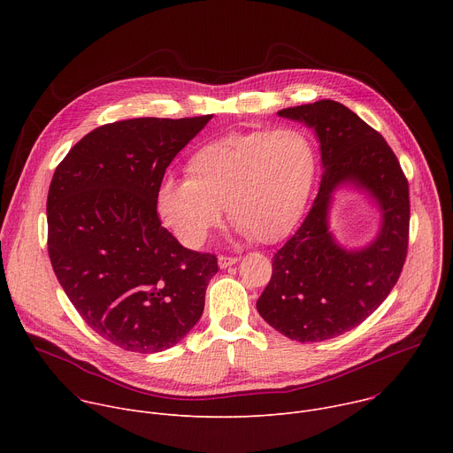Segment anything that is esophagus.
<instances>
[{
    "label": "esophagus",
    "instance_id": "34e87169",
    "mask_svg": "<svg viewBox=\"0 0 453 453\" xmlns=\"http://www.w3.org/2000/svg\"><path fill=\"white\" fill-rule=\"evenodd\" d=\"M238 262V257H231V256H219V267L220 269H227L231 265H234Z\"/></svg>",
    "mask_w": 453,
    "mask_h": 453
}]
</instances>
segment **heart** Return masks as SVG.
<instances>
[{
  "instance_id": "1",
  "label": "heart",
  "mask_w": 453,
  "mask_h": 453,
  "mask_svg": "<svg viewBox=\"0 0 453 453\" xmlns=\"http://www.w3.org/2000/svg\"><path fill=\"white\" fill-rule=\"evenodd\" d=\"M317 172L310 140L296 128L231 133L201 145L188 179L165 177L156 191L163 224L186 247H201L222 222L262 243L287 238L301 220Z\"/></svg>"
}]
</instances>
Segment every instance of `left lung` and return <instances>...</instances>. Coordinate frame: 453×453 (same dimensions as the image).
Returning a JSON list of instances; mask_svg holds the SVG:
<instances>
[{
  "mask_svg": "<svg viewBox=\"0 0 453 453\" xmlns=\"http://www.w3.org/2000/svg\"><path fill=\"white\" fill-rule=\"evenodd\" d=\"M278 114L315 133L322 177L308 217L274 254L256 308L285 337L320 342L358 326L396 285L409 245V184L391 147L346 105L320 100ZM341 188L364 192L379 211L364 246H342L329 226Z\"/></svg>",
  "mask_w": 453,
  "mask_h": 453,
  "instance_id": "left-lung-1",
  "label": "left lung"
}]
</instances>
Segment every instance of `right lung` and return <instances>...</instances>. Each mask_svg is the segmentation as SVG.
I'll use <instances>...</instances> for the list:
<instances>
[{"label": "right lung", "instance_id": "right-lung-1", "mask_svg": "<svg viewBox=\"0 0 453 453\" xmlns=\"http://www.w3.org/2000/svg\"><path fill=\"white\" fill-rule=\"evenodd\" d=\"M213 116L134 118L86 134L48 191L53 273L86 325L134 353L180 342L204 311L215 254L182 247L157 217L173 157Z\"/></svg>", "mask_w": 453, "mask_h": 453}]
</instances>
